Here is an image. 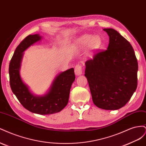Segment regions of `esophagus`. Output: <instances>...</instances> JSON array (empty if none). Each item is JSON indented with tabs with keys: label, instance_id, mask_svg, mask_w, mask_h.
Segmentation results:
<instances>
[{
	"label": "esophagus",
	"instance_id": "esophagus-1",
	"mask_svg": "<svg viewBox=\"0 0 146 146\" xmlns=\"http://www.w3.org/2000/svg\"><path fill=\"white\" fill-rule=\"evenodd\" d=\"M75 73L77 76H80L82 74V67L79 64H77L75 67Z\"/></svg>",
	"mask_w": 146,
	"mask_h": 146
}]
</instances>
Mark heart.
<instances>
[{"instance_id": "b5f03b06", "label": "heart", "mask_w": 146, "mask_h": 146, "mask_svg": "<svg viewBox=\"0 0 146 146\" xmlns=\"http://www.w3.org/2000/svg\"><path fill=\"white\" fill-rule=\"evenodd\" d=\"M74 45L80 49L87 46L88 53L91 54L102 47V39L99 35L92 36L91 35H83L76 39Z\"/></svg>"}]
</instances>
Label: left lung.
Instances as JSON below:
<instances>
[{
	"label": "left lung",
	"instance_id": "8db88e82",
	"mask_svg": "<svg viewBox=\"0 0 146 146\" xmlns=\"http://www.w3.org/2000/svg\"><path fill=\"white\" fill-rule=\"evenodd\" d=\"M104 30L110 38L107 50L86 61L85 76L94 105L115 110L123 107L136 91L138 65L130 43L115 30Z\"/></svg>",
	"mask_w": 146,
	"mask_h": 146
}]
</instances>
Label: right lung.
I'll use <instances>...</instances> for the list:
<instances>
[{"label":"right lung","instance_id":"right-lung-1","mask_svg":"<svg viewBox=\"0 0 146 146\" xmlns=\"http://www.w3.org/2000/svg\"><path fill=\"white\" fill-rule=\"evenodd\" d=\"M41 39L38 34L30 35L21 41L10 61L9 75L11 90L22 105L31 112L45 115L60 112L67 105L70 88L76 76L74 69L70 68L55 77L46 94L35 96L30 91L20 76L21 61L23 52Z\"/></svg>","mask_w":146,"mask_h":146}]
</instances>
